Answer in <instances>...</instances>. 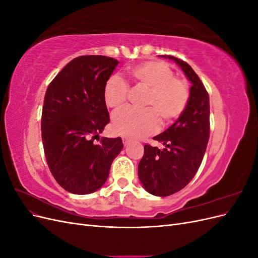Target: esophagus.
I'll use <instances>...</instances> for the list:
<instances>
[{"mask_svg": "<svg viewBox=\"0 0 258 258\" xmlns=\"http://www.w3.org/2000/svg\"><path fill=\"white\" fill-rule=\"evenodd\" d=\"M122 143H123L124 146H126V145H128L130 143V140L128 138H122Z\"/></svg>", "mask_w": 258, "mask_h": 258, "instance_id": "obj_1", "label": "esophagus"}]
</instances>
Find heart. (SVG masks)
Returning a JSON list of instances; mask_svg holds the SVG:
<instances>
[{
    "label": "heart",
    "instance_id": "b5f03b06",
    "mask_svg": "<svg viewBox=\"0 0 258 258\" xmlns=\"http://www.w3.org/2000/svg\"><path fill=\"white\" fill-rule=\"evenodd\" d=\"M136 84L150 89L145 108L126 107L113 115V130L126 138H143L160 128V117L173 120L181 115L189 100L187 84L174 76L173 71L161 62L148 61L128 69ZM128 85L119 76L108 77L103 86V99L111 108H119L127 101Z\"/></svg>",
    "mask_w": 258,
    "mask_h": 258
}]
</instances>
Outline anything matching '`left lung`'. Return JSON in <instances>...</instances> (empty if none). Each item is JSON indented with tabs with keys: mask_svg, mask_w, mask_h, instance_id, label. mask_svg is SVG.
Here are the masks:
<instances>
[{
	"mask_svg": "<svg viewBox=\"0 0 258 258\" xmlns=\"http://www.w3.org/2000/svg\"><path fill=\"white\" fill-rule=\"evenodd\" d=\"M170 59L182 69L191 83L189 100L175 122L154 137L165 147L144 146L138 174L146 191L154 196H170L188 184L201 165L210 136V99L198 75L185 61Z\"/></svg>",
	"mask_w": 258,
	"mask_h": 258,
	"instance_id": "obj_1",
	"label": "left lung"
}]
</instances>
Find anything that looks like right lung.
Returning <instances> with one entry per match:
<instances>
[{
  "label": "right lung",
  "instance_id": "right-lung-1",
  "mask_svg": "<svg viewBox=\"0 0 258 258\" xmlns=\"http://www.w3.org/2000/svg\"><path fill=\"white\" fill-rule=\"evenodd\" d=\"M119 62L105 56L70 61L46 91L42 114L45 157L58 184L71 194L95 192L106 182L120 138H102L110 122L103 86Z\"/></svg>",
  "mask_w": 258,
  "mask_h": 258
}]
</instances>
